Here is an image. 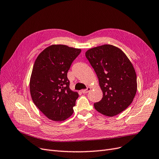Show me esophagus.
I'll return each instance as SVG.
<instances>
[{"label":"esophagus","instance_id":"34e87169","mask_svg":"<svg viewBox=\"0 0 159 159\" xmlns=\"http://www.w3.org/2000/svg\"><path fill=\"white\" fill-rule=\"evenodd\" d=\"M91 90V88L90 87H88V88L86 89H82L81 90V92H82L83 93H88L89 91Z\"/></svg>","mask_w":159,"mask_h":159}]
</instances>
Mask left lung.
I'll list each match as a JSON object with an SVG mask.
<instances>
[{"label": "left lung", "mask_w": 159, "mask_h": 159, "mask_svg": "<svg viewBox=\"0 0 159 159\" xmlns=\"http://www.w3.org/2000/svg\"><path fill=\"white\" fill-rule=\"evenodd\" d=\"M85 56L99 80L103 98L94 107L105 116L113 117L126 109L136 95L137 75L126 54L119 48L104 44L92 48Z\"/></svg>", "instance_id": "obj_1"}]
</instances>
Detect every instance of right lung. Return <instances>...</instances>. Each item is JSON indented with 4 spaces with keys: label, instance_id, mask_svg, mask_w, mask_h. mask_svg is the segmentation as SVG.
<instances>
[{
    "label": "right lung",
    "instance_id": "obj_1",
    "mask_svg": "<svg viewBox=\"0 0 159 159\" xmlns=\"http://www.w3.org/2000/svg\"><path fill=\"white\" fill-rule=\"evenodd\" d=\"M81 52L63 44L47 47L36 57L30 80V91L34 103L50 120L62 121L73 114L78 98L70 88L67 73Z\"/></svg>",
    "mask_w": 159,
    "mask_h": 159
}]
</instances>
